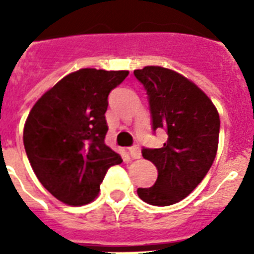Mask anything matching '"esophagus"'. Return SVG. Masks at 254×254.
<instances>
[{"instance_id": "34e87169", "label": "esophagus", "mask_w": 254, "mask_h": 254, "mask_svg": "<svg viewBox=\"0 0 254 254\" xmlns=\"http://www.w3.org/2000/svg\"><path fill=\"white\" fill-rule=\"evenodd\" d=\"M129 153H130V157L134 159L141 158V149H139L138 145H134L129 149Z\"/></svg>"}]
</instances>
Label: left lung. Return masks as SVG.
<instances>
[{"label": "left lung", "instance_id": "obj_1", "mask_svg": "<svg viewBox=\"0 0 254 254\" xmlns=\"http://www.w3.org/2000/svg\"><path fill=\"white\" fill-rule=\"evenodd\" d=\"M134 76L147 93L151 129H165L167 141L159 149H142L154 163V186L137 193L151 205H171L192 192L216 157L220 119L208 96L173 69L147 65Z\"/></svg>", "mask_w": 254, "mask_h": 254}]
</instances>
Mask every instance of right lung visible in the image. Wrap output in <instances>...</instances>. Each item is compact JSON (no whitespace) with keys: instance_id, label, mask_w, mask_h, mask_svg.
Returning <instances> with one entry per match:
<instances>
[{"instance_id":"obj_1","label":"right lung","mask_w":254,"mask_h":254,"mask_svg":"<svg viewBox=\"0 0 254 254\" xmlns=\"http://www.w3.org/2000/svg\"><path fill=\"white\" fill-rule=\"evenodd\" d=\"M127 71L83 68L38 100L23 129L26 154L43 187L69 205L92 201L108 169L123 162L105 145L108 96Z\"/></svg>"}]
</instances>
